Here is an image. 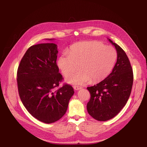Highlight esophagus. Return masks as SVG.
<instances>
[{
	"instance_id": "obj_1",
	"label": "esophagus",
	"mask_w": 147,
	"mask_h": 147,
	"mask_svg": "<svg viewBox=\"0 0 147 147\" xmlns=\"http://www.w3.org/2000/svg\"><path fill=\"white\" fill-rule=\"evenodd\" d=\"M74 89H75V90H80V89H81L82 88V87H80V86H74Z\"/></svg>"
}]
</instances>
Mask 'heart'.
Wrapping results in <instances>:
<instances>
[{
  "label": "heart",
  "mask_w": 147,
  "mask_h": 147,
  "mask_svg": "<svg viewBox=\"0 0 147 147\" xmlns=\"http://www.w3.org/2000/svg\"><path fill=\"white\" fill-rule=\"evenodd\" d=\"M116 59L117 52L112 46L98 41L82 42L72 45L69 53H62L58 65L64 76L76 71L79 65L80 69L66 78L68 83H96L110 74Z\"/></svg>",
  "instance_id": "heart-1"
}]
</instances>
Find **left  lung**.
<instances>
[{"instance_id": "left-lung-1", "label": "left lung", "mask_w": 147, "mask_h": 147, "mask_svg": "<svg viewBox=\"0 0 147 147\" xmlns=\"http://www.w3.org/2000/svg\"><path fill=\"white\" fill-rule=\"evenodd\" d=\"M109 40L116 49V63L107 78L87 88L90 95L88 112L95 120L103 121L114 117L125 107L134 82L132 68L126 53L120 46Z\"/></svg>"}]
</instances>
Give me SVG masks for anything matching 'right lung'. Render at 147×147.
Returning <instances> with one entry per match:
<instances>
[{
	"label": "right lung",
	"instance_id": "right-lung-1",
	"mask_svg": "<svg viewBox=\"0 0 147 147\" xmlns=\"http://www.w3.org/2000/svg\"><path fill=\"white\" fill-rule=\"evenodd\" d=\"M49 40H52L49 38ZM58 51L55 43L33 45L22 58L17 70L18 94L29 113L45 123L59 120L67 111L73 87L64 84L57 64Z\"/></svg>",
	"mask_w": 147,
	"mask_h": 147
}]
</instances>
